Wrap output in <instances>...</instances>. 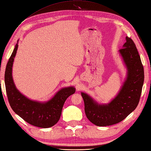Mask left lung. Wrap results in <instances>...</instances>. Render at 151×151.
<instances>
[{
	"instance_id": "1",
	"label": "left lung",
	"mask_w": 151,
	"mask_h": 151,
	"mask_svg": "<svg viewBox=\"0 0 151 151\" xmlns=\"http://www.w3.org/2000/svg\"><path fill=\"white\" fill-rule=\"evenodd\" d=\"M119 52L128 69V76L118 95L107 105L95 103L82 93L86 116L99 127L116 124L125 119L137 107L144 83V68L133 40L128 37Z\"/></svg>"
}]
</instances>
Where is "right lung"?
<instances>
[{"label":"right lung","mask_w":151,"mask_h":151,"mask_svg":"<svg viewBox=\"0 0 151 151\" xmlns=\"http://www.w3.org/2000/svg\"><path fill=\"white\" fill-rule=\"evenodd\" d=\"M18 46L17 44L7 63L5 73V88L9 104L13 111L28 124L44 128L52 127L60 120L64 103L75 93V88L73 87L63 88L45 103L31 101L21 95L16 88L12 75Z\"/></svg>","instance_id":"add662e5"}]
</instances>
